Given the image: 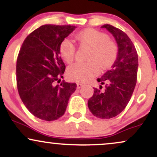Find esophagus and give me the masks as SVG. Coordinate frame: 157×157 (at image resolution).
I'll use <instances>...</instances> for the list:
<instances>
[{"mask_svg":"<svg viewBox=\"0 0 157 157\" xmlns=\"http://www.w3.org/2000/svg\"><path fill=\"white\" fill-rule=\"evenodd\" d=\"M83 86H84V85L82 84V83H77V89H80V88H82Z\"/></svg>","mask_w":157,"mask_h":157,"instance_id":"34e87169","label":"esophagus"}]
</instances>
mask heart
<instances>
[{
	"label": "heart",
	"mask_w": 157,
	"mask_h": 157,
	"mask_svg": "<svg viewBox=\"0 0 157 157\" xmlns=\"http://www.w3.org/2000/svg\"><path fill=\"white\" fill-rule=\"evenodd\" d=\"M75 39L82 46L91 48L88 55V63H77L68 66L67 76L70 80L77 82H87L98 75L100 67L108 69L116 62L118 57V46L103 32L88 29L79 32ZM59 52L63 59L69 63L76 55V46L69 39L65 38L59 45Z\"/></svg>",
	"instance_id": "heart-1"
}]
</instances>
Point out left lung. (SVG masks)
Instances as JSON below:
<instances>
[{
    "label": "left lung",
    "mask_w": 157,
    "mask_h": 157,
    "mask_svg": "<svg viewBox=\"0 0 157 157\" xmlns=\"http://www.w3.org/2000/svg\"><path fill=\"white\" fill-rule=\"evenodd\" d=\"M118 45V57L112 68L97 81L105 85V89H94L93 96L88 106L93 115L98 118L110 119L117 116L130 101L136 83L138 55L134 44L128 36L120 29L105 24Z\"/></svg>",
    "instance_id": "1"
}]
</instances>
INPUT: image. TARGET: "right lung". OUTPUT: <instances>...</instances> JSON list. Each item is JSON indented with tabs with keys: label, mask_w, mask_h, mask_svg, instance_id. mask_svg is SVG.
Wrapping results in <instances>:
<instances>
[{
	"label": "right lung",
	"mask_w": 157,
	"mask_h": 157,
	"mask_svg": "<svg viewBox=\"0 0 157 157\" xmlns=\"http://www.w3.org/2000/svg\"><path fill=\"white\" fill-rule=\"evenodd\" d=\"M77 28L46 24L30 33L23 41L16 64V80L20 97L36 117L46 121L64 114L68 99L76 90L75 82L63 80L66 66L59 45Z\"/></svg>",
	"instance_id": "1"
}]
</instances>
